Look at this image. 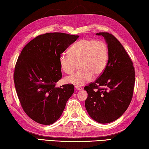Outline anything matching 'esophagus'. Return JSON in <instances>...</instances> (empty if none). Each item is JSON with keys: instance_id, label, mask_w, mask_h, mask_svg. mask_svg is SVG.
Listing matches in <instances>:
<instances>
[{"instance_id": "esophagus-1", "label": "esophagus", "mask_w": 149, "mask_h": 149, "mask_svg": "<svg viewBox=\"0 0 149 149\" xmlns=\"http://www.w3.org/2000/svg\"><path fill=\"white\" fill-rule=\"evenodd\" d=\"M74 88H75V89H77V90H78V91H81V90H82V87H80V86H75Z\"/></svg>"}]
</instances>
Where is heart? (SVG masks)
Returning a JSON list of instances; mask_svg holds the SVG:
<instances>
[{"label":"heart","mask_w":149,"mask_h":149,"mask_svg":"<svg viewBox=\"0 0 149 149\" xmlns=\"http://www.w3.org/2000/svg\"><path fill=\"white\" fill-rule=\"evenodd\" d=\"M70 54L62 53L59 56L61 69L67 74L72 73L80 63L82 70L66 77L65 82L81 86L91 81L94 74L98 77L104 71L108 61V47L104 42L82 39L69 50Z\"/></svg>","instance_id":"b5f03b06"}]
</instances>
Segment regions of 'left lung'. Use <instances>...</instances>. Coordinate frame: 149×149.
Returning <instances> with one entry per match:
<instances>
[{
  "instance_id": "1",
  "label": "left lung",
  "mask_w": 149,
  "mask_h": 149,
  "mask_svg": "<svg viewBox=\"0 0 149 149\" xmlns=\"http://www.w3.org/2000/svg\"><path fill=\"white\" fill-rule=\"evenodd\" d=\"M96 35L104 37L107 43L108 61L98 79L84 88L88 92L85 106L93 119L106 124L119 118L127 109L133 95L135 71L124 47L113 35L108 32Z\"/></svg>"
}]
</instances>
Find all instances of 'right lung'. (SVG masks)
I'll return each instance as SVG.
<instances>
[{"label": "right lung", "instance_id": "add662e5", "mask_svg": "<svg viewBox=\"0 0 149 149\" xmlns=\"http://www.w3.org/2000/svg\"><path fill=\"white\" fill-rule=\"evenodd\" d=\"M79 36L60 32L38 36L26 45L17 61L13 80L22 108L42 125L60 118L74 86H56L61 78L59 56Z\"/></svg>", "mask_w": 149, "mask_h": 149}]
</instances>
